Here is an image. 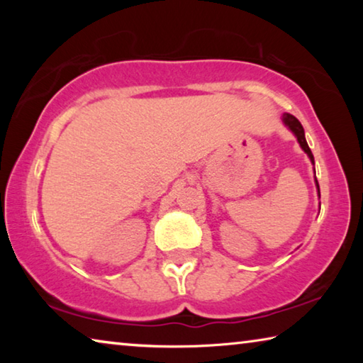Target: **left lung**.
Wrapping results in <instances>:
<instances>
[{"label": "left lung", "mask_w": 363, "mask_h": 363, "mask_svg": "<svg viewBox=\"0 0 363 363\" xmlns=\"http://www.w3.org/2000/svg\"><path fill=\"white\" fill-rule=\"evenodd\" d=\"M281 121H284L288 130H290V131L294 134V136H296L298 143H299V145H301V149H303V150L307 153V157L311 158L312 164H314V155H312L309 145H307V143H306L304 128H303V125H301V123H299V120L296 118V116H293V115H290V113H284V115H281ZM314 171H315V169H314ZM315 184H317V189H318L317 179H315ZM318 196H320V189H318Z\"/></svg>", "instance_id": "1"}]
</instances>
